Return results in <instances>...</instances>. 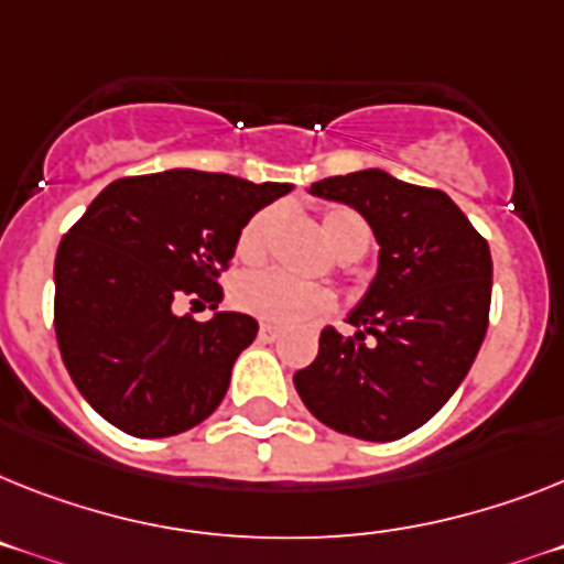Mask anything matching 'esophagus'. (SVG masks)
Wrapping results in <instances>:
<instances>
[{
    "instance_id": "obj_1",
    "label": "esophagus",
    "mask_w": 564,
    "mask_h": 564,
    "mask_svg": "<svg viewBox=\"0 0 564 564\" xmlns=\"http://www.w3.org/2000/svg\"><path fill=\"white\" fill-rule=\"evenodd\" d=\"M258 338L260 340H278V338H281V329H278V326H272V324H260Z\"/></svg>"
}]
</instances>
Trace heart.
Instances as JSON below:
<instances>
[{
  "mask_svg": "<svg viewBox=\"0 0 564 564\" xmlns=\"http://www.w3.org/2000/svg\"><path fill=\"white\" fill-rule=\"evenodd\" d=\"M274 220H278V215L272 209L258 212L246 220L238 235V243H235V252L240 260L254 263L267 254ZM321 235L335 252V258L344 260V263L364 258L372 243V231L367 220L358 212L344 209V206L329 209L321 217ZM231 304H235V310L258 321H267V324L292 326L329 312L333 295L321 286L286 281L278 272H249L240 274L238 281L231 283Z\"/></svg>",
  "mask_w": 564,
  "mask_h": 564,
  "instance_id": "1",
  "label": "heart"
}]
</instances>
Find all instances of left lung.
I'll list each match as a JSON object with an SVG mask.
<instances>
[{"mask_svg":"<svg viewBox=\"0 0 564 564\" xmlns=\"http://www.w3.org/2000/svg\"><path fill=\"white\" fill-rule=\"evenodd\" d=\"M310 192L361 212L381 249L347 318L355 335L326 326L295 390L326 427L395 442L427 424L476 361L490 315V249L447 194L381 169L326 177Z\"/></svg>","mask_w":564,"mask_h":564,"instance_id":"1","label":"left lung"}]
</instances>
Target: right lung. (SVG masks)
Masks as SVG:
<instances>
[{"mask_svg":"<svg viewBox=\"0 0 564 564\" xmlns=\"http://www.w3.org/2000/svg\"><path fill=\"white\" fill-rule=\"evenodd\" d=\"M286 192L290 183L172 169L113 180L70 226L54 263L56 344L108 424L165 438L215 413L258 321L215 312L200 324L174 310H217L240 229Z\"/></svg>","mask_w":564,"mask_h":564,"instance_id":"obj_1","label":"right lung"}]
</instances>
